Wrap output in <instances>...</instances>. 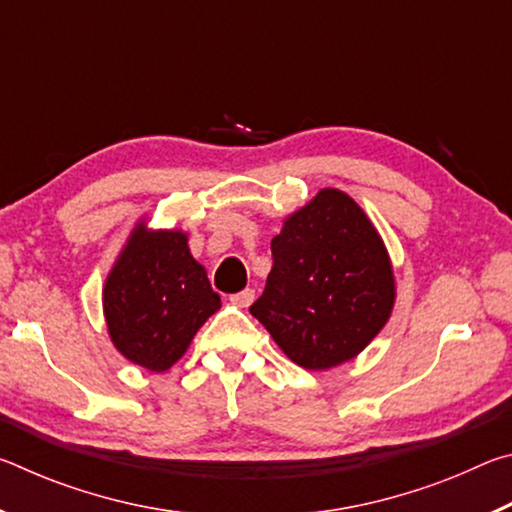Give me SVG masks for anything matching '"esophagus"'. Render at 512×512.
Masks as SVG:
<instances>
[{"mask_svg": "<svg viewBox=\"0 0 512 512\" xmlns=\"http://www.w3.org/2000/svg\"><path fill=\"white\" fill-rule=\"evenodd\" d=\"M253 300H255V291L253 289H244V291H239V293H235V296H230V302L235 307H250L253 305Z\"/></svg>", "mask_w": 512, "mask_h": 512, "instance_id": "34e87169", "label": "esophagus"}]
</instances>
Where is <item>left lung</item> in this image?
<instances>
[{
	"label": "left lung",
	"mask_w": 512,
	"mask_h": 512,
	"mask_svg": "<svg viewBox=\"0 0 512 512\" xmlns=\"http://www.w3.org/2000/svg\"><path fill=\"white\" fill-rule=\"evenodd\" d=\"M271 250L273 268L250 314L280 350L307 370L366 350L391 318L397 289L384 239L359 203L320 189L284 219Z\"/></svg>",
	"instance_id": "left-lung-1"
}]
</instances>
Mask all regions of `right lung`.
Masks as SVG:
<instances>
[{
  "label": "right lung",
  "instance_id": "right-lung-1",
  "mask_svg": "<svg viewBox=\"0 0 512 512\" xmlns=\"http://www.w3.org/2000/svg\"><path fill=\"white\" fill-rule=\"evenodd\" d=\"M221 307L183 230L137 221L103 284V316L115 348L151 372L169 370Z\"/></svg>",
  "mask_w": 512,
  "mask_h": 512
}]
</instances>
